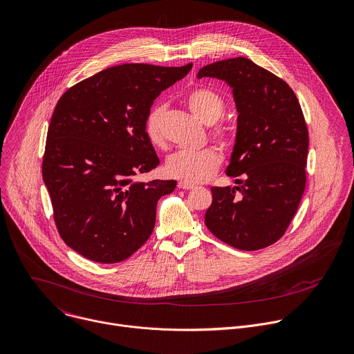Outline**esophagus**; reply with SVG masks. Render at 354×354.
Here are the masks:
<instances>
[{"mask_svg": "<svg viewBox=\"0 0 354 354\" xmlns=\"http://www.w3.org/2000/svg\"><path fill=\"white\" fill-rule=\"evenodd\" d=\"M178 187H179V189H183V190H192V189H194L193 185L186 183V182H179V183H178Z\"/></svg>", "mask_w": 354, "mask_h": 354, "instance_id": "1", "label": "esophagus"}]
</instances>
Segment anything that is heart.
Here are the masks:
<instances>
[{
    "label": "heart",
    "mask_w": 354,
    "mask_h": 354,
    "mask_svg": "<svg viewBox=\"0 0 354 354\" xmlns=\"http://www.w3.org/2000/svg\"><path fill=\"white\" fill-rule=\"evenodd\" d=\"M190 111L205 125H212L225 112L223 98L214 90L201 87L193 90L187 97ZM164 115L165 104L154 105L145 121V132L153 146L164 145ZM211 136L222 146H230V131L225 127H216L211 131ZM221 157L214 149H203L198 151H178L165 162V172L186 183H201L209 179L219 168Z\"/></svg>",
    "instance_id": "heart-1"
}]
</instances>
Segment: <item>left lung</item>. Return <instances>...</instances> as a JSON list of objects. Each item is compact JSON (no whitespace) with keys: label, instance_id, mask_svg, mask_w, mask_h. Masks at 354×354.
Returning <instances> with one entry per match:
<instances>
[{"label":"left lung","instance_id":"8db88e82","mask_svg":"<svg viewBox=\"0 0 354 354\" xmlns=\"http://www.w3.org/2000/svg\"><path fill=\"white\" fill-rule=\"evenodd\" d=\"M197 77L223 80L238 111L226 175L236 186L211 187L204 222L223 243L245 252L275 243L306 187L308 132L286 82L245 57L203 66Z\"/></svg>","mask_w":354,"mask_h":354}]
</instances>
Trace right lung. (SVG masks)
I'll return each instance as SVG.
<instances>
[{
  "mask_svg": "<svg viewBox=\"0 0 354 354\" xmlns=\"http://www.w3.org/2000/svg\"><path fill=\"white\" fill-rule=\"evenodd\" d=\"M192 64L106 68L62 94L43 158V180L64 242L101 264L131 257L150 238L158 200L176 180H136L160 160L145 132L154 100Z\"/></svg>",
  "mask_w": 354,
  "mask_h": 354,
  "instance_id": "right-lung-1",
  "label": "right lung"
}]
</instances>
